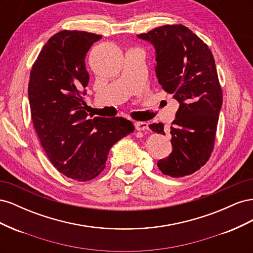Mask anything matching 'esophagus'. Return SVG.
Masks as SVG:
<instances>
[{
    "mask_svg": "<svg viewBox=\"0 0 253 253\" xmlns=\"http://www.w3.org/2000/svg\"><path fill=\"white\" fill-rule=\"evenodd\" d=\"M135 128L137 131H147V129H149V124H147V122L137 121L135 122Z\"/></svg>",
    "mask_w": 253,
    "mask_h": 253,
    "instance_id": "obj_1",
    "label": "esophagus"
}]
</instances>
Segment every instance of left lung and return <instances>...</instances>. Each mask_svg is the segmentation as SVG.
Returning <instances> with one entry per match:
<instances>
[{
    "instance_id": "1",
    "label": "left lung",
    "mask_w": 253,
    "mask_h": 253,
    "mask_svg": "<svg viewBox=\"0 0 253 253\" xmlns=\"http://www.w3.org/2000/svg\"><path fill=\"white\" fill-rule=\"evenodd\" d=\"M156 49V76L163 88L179 102L170 127L173 151L157 166L174 178L193 174L208 162L216 136L223 91L210 48L181 24L140 34ZM165 135L162 122L149 126Z\"/></svg>"
}]
</instances>
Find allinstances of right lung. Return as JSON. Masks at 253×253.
I'll use <instances>...</instances> for the list:
<instances>
[{
	"label": "right lung",
	"mask_w": 253,
	"mask_h": 253,
	"mask_svg": "<svg viewBox=\"0 0 253 253\" xmlns=\"http://www.w3.org/2000/svg\"><path fill=\"white\" fill-rule=\"evenodd\" d=\"M101 38L61 30L44 45L29 77L30 114L45 154L60 173L77 181L100 174L110 149L134 132L124 117L87 118L82 98L89 80L85 57Z\"/></svg>",
	"instance_id": "obj_1"
}]
</instances>
